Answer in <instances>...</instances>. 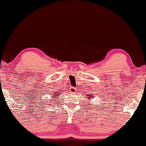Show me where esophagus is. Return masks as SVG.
Here are the masks:
<instances>
[{
	"label": "esophagus",
	"mask_w": 146,
	"mask_h": 146,
	"mask_svg": "<svg viewBox=\"0 0 146 146\" xmlns=\"http://www.w3.org/2000/svg\"><path fill=\"white\" fill-rule=\"evenodd\" d=\"M76 91H77V90H76V89L75 88H73V87L70 88V92H71V93L75 94V92H76Z\"/></svg>",
	"instance_id": "esophagus-1"
}]
</instances>
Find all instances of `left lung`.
I'll use <instances>...</instances> for the list:
<instances>
[{
    "instance_id": "obj_1",
    "label": "left lung",
    "mask_w": 146,
    "mask_h": 146,
    "mask_svg": "<svg viewBox=\"0 0 146 146\" xmlns=\"http://www.w3.org/2000/svg\"><path fill=\"white\" fill-rule=\"evenodd\" d=\"M88 96H89L90 97H88H88H86V98H88L89 99H90V98H92V97H93V96H92V95H88Z\"/></svg>"
}]
</instances>
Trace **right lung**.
Instances as JSON below:
<instances>
[{
	"label": "right lung",
	"instance_id": "1",
	"mask_svg": "<svg viewBox=\"0 0 146 146\" xmlns=\"http://www.w3.org/2000/svg\"><path fill=\"white\" fill-rule=\"evenodd\" d=\"M52 95H54V96H52V97H53V98H58V96H60V92H58V93H54V94H52ZM54 99H53V100H54Z\"/></svg>",
	"mask_w": 146,
	"mask_h": 146
}]
</instances>
